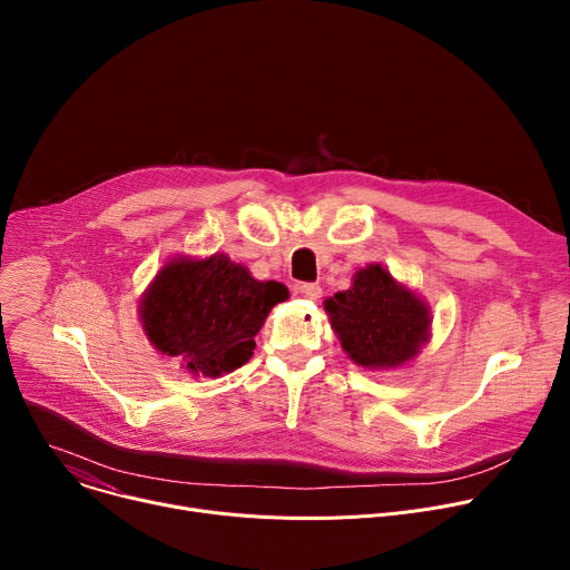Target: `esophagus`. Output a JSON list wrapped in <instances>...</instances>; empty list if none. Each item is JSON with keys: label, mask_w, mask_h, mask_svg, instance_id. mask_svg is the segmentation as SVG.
Returning <instances> with one entry per match:
<instances>
[{"label": "esophagus", "mask_w": 570, "mask_h": 570, "mask_svg": "<svg viewBox=\"0 0 570 570\" xmlns=\"http://www.w3.org/2000/svg\"><path fill=\"white\" fill-rule=\"evenodd\" d=\"M297 293H299L302 297L311 299V302H317V299L322 297L320 284H299V286H297Z\"/></svg>", "instance_id": "1"}]
</instances>
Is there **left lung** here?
Here are the masks:
<instances>
[{"label": "left lung", "mask_w": 570, "mask_h": 570, "mask_svg": "<svg viewBox=\"0 0 570 570\" xmlns=\"http://www.w3.org/2000/svg\"><path fill=\"white\" fill-rule=\"evenodd\" d=\"M332 330L361 367L390 370L415 358L431 336V308L381 264L354 275L347 291L324 299Z\"/></svg>", "instance_id": "left-lung-1"}]
</instances>
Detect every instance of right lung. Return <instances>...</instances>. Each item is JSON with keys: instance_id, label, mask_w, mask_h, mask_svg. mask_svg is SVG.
<instances>
[{"instance_id": "obj_1", "label": "right lung", "mask_w": 570, "mask_h": 570, "mask_svg": "<svg viewBox=\"0 0 570 570\" xmlns=\"http://www.w3.org/2000/svg\"><path fill=\"white\" fill-rule=\"evenodd\" d=\"M286 297L284 284L259 282L225 255L178 257L157 273L139 308L157 352L216 379L250 361L266 315Z\"/></svg>"}]
</instances>
